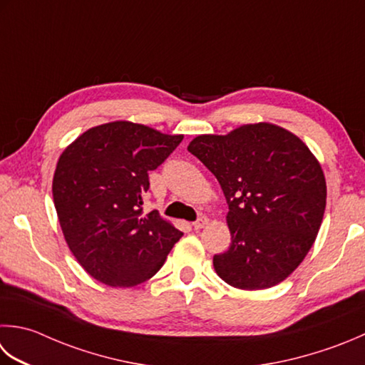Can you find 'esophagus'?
I'll return each instance as SVG.
<instances>
[{"instance_id": "esophagus-1", "label": "esophagus", "mask_w": 365, "mask_h": 365, "mask_svg": "<svg viewBox=\"0 0 365 365\" xmlns=\"http://www.w3.org/2000/svg\"><path fill=\"white\" fill-rule=\"evenodd\" d=\"M207 225H209V218L205 215H201L195 221V223H192V227H195V230H202V227H205Z\"/></svg>"}]
</instances>
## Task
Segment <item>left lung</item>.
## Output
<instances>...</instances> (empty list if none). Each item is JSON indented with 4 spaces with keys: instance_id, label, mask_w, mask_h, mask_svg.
Segmentation results:
<instances>
[{
    "instance_id": "1",
    "label": "left lung",
    "mask_w": 365,
    "mask_h": 365,
    "mask_svg": "<svg viewBox=\"0 0 365 365\" xmlns=\"http://www.w3.org/2000/svg\"><path fill=\"white\" fill-rule=\"evenodd\" d=\"M225 192L231 247L213 256L220 278L240 289L275 287L317 239L326 209L323 169L297 135L270 123L188 145Z\"/></svg>"
}]
</instances>
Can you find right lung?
Wrapping results in <instances>:
<instances>
[{"mask_svg": "<svg viewBox=\"0 0 365 365\" xmlns=\"http://www.w3.org/2000/svg\"><path fill=\"white\" fill-rule=\"evenodd\" d=\"M182 139L113 121L85 131L60 156L52 185L55 209L69 250L93 278L113 288L144 283L183 235L158 210L142 209L148 173Z\"/></svg>", "mask_w": 365, "mask_h": 365, "instance_id": "right-lung-1", "label": "right lung"}]
</instances>
